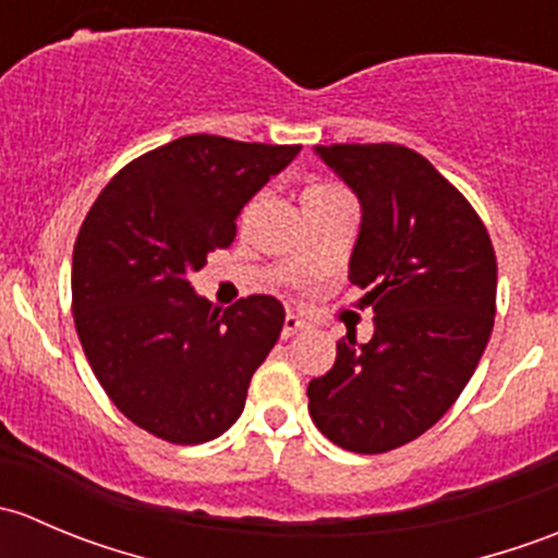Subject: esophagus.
I'll return each mask as SVG.
<instances>
[{
    "mask_svg": "<svg viewBox=\"0 0 558 558\" xmlns=\"http://www.w3.org/2000/svg\"><path fill=\"white\" fill-rule=\"evenodd\" d=\"M302 326H305V320H302L300 315L289 313V315H286V320H283V331H280V335H283V340H289V337L300 335Z\"/></svg>",
    "mask_w": 558,
    "mask_h": 558,
    "instance_id": "1",
    "label": "esophagus"
}]
</instances>
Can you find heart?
<instances>
[{
    "instance_id": "heart-1",
    "label": "heart",
    "mask_w": 558,
    "mask_h": 558,
    "mask_svg": "<svg viewBox=\"0 0 558 558\" xmlns=\"http://www.w3.org/2000/svg\"><path fill=\"white\" fill-rule=\"evenodd\" d=\"M331 191H340V185H331V183H313V185H307L305 194H302V199H307V196L331 194Z\"/></svg>"
}]
</instances>
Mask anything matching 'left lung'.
Returning <instances> with one entry per match:
<instances>
[{"label":"left lung","mask_w":558,"mask_h":558,"mask_svg":"<svg viewBox=\"0 0 558 558\" xmlns=\"http://www.w3.org/2000/svg\"><path fill=\"white\" fill-rule=\"evenodd\" d=\"M362 202L351 283L367 289L375 331L337 340V362L307 386L320 435L386 453L437 424L470 384L494 329L497 256L475 207L415 150L318 145Z\"/></svg>","instance_id":"1"}]
</instances>
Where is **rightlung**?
<instances>
[{
  "mask_svg": "<svg viewBox=\"0 0 558 558\" xmlns=\"http://www.w3.org/2000/svg\"><path fill=\"white\" fill-rule=\"evenodd\" d=\"M300 148L189 134L129 161L88 210L72 251L77 337L112 404L154 437L199 446L243 413L286 311L267 294L221 311L189 275Z\"/></svg>",
  "mask_w": 558,
  "mask_h": 558,
  "instance_id": "1",
  "label": "right lung"
}]
</instances>
